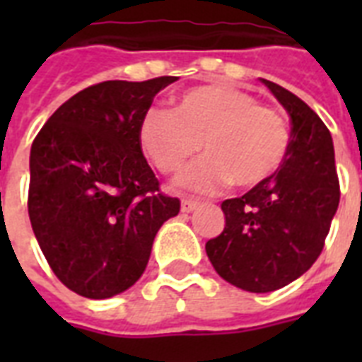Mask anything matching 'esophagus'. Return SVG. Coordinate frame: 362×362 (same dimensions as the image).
I'll return each mask as SVG.
<instances>
[{
	"label": "esophagus",
	"instance_id": "34e87169",
	"mask_svg": "<svg viewBox=\"0 0 362 362\" xmlns=\"http://www.w3.org/2000/svg\"><path fill=\"white\" fill-rule=\"evenodd\" d=\"M199 201H195V199H182V204L180 209L182 212H186V214H189V212H193L195 209H199Z\"/></svg>",
	"mask_w": 362,
	"mask_h": 362
}]
</instances>
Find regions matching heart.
<instances>
[{
	"instance_id": "obj_1",
	"label": "heart",
	"mask_w": 362,
	"mask_h": 362,
	"mask_svg": "<svg viewBox=\"0 0 362 362\" xmlns=\"http://www.w3.org/2000/svg\"><path fill=\"white\" fill-rule=\"evenodd\" d=\"M206 156L178 178L192 192H214L235 182L252 187L281 165L289 131L278 112L238 88L206 84L180 93L175 109H150L139 124V144L163 175L180 170L199 152Z\"/></svg>"
}]
</instances>
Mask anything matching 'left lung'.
I'll return each instance as SVG.
<instances>
[{"label":"left lung","instance_id":"left-lung-1","mask_svg":"<svg viewBox=\"0 0 362 362\" xmlns=\"http://www.w3.org/2000/svg\"><path fill=\"white\" fill-rule=\"evenodd\" d=\"M291 118L280 169L242 197L221 203L226 227L206 242L216 272L250 293H269L303 276L320 257L340 203L332 136L286 88L261 78Z\"/></svg>","mask_w":362,"mask_h":362}]
</instances>
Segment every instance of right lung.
<instances>
[{
	"label": "right lung",
	"mask_w": 362,
	"mask_h": 362,
	"mask_svg": "<svg viewBox=\"0 0 362 362\" xmlns=\"http://www.w3.org/2000/svg\"><path fill=\"white\" fill-rule=\"evenodd\" d=\"M176 76L107 81L67 99L31 144L28 212L50 269L71 291L110 298L146 269L153 238L180 212L159 192L139 124Z\"/></svg>",
	"instance_id": "obj_1"
}]
</instances>
